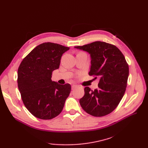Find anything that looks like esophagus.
Wrapping results in <instances>:
<instances>
[{
  "label": "esophagus",
  "instance_id": "esophagus-1",
  "mask_svg": "<svg viewBox=\"0 0 148 148\" xmlns=\"http://www.w3.org/2000/svg\"><path fill=\"white\" fill-rule=\"evenodd\" d=\"M77 86H77V84H72V85H71V89H74L75 88H76Z\"/></svg>",
  "mask_w": 148,
  "mask_h": 148
}]
</instances>
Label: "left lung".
Instances as JSON below:
<instances>
[{"label":"left lung","mask_w":148,"mask_h":148,"mask_svg":"<svg viewBox=\"0 0 148 148\" xmlns=\"http://www.w3.org/2000/svg\"><path fill=\"white\" fill-rule=\"evenodd\" d=\"M75 47L90 54L89 75L95 76V79L100 78L97 89L84 88L80 105L95 117L109 114L117 107L126 90L129 67L123 54L115 46L101 41Z\"/></svg>","instance_id":"8db88e82"}]
</instances>
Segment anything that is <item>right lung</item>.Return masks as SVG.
I'll use <instances>...</instances> for the list:
<instances>
[{"instance_id": "add662e5", "label": "right lung", "mask_w": 148, "mask_h": 148, "mask_svg": "<svg viewBox=\"0 0 148 148\" xmlns=\"http://www.w3.org/2000/svg\"><path fill=\"white\" fill-rule=\"evenodd\" d=\"M69 47L44 42L33 49L18 69V87L25 107L34 117L50 120L59 115L71 91V85L52 82L62 54Z\"/></svg>"}]
</instances>
